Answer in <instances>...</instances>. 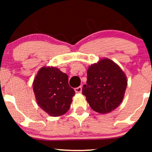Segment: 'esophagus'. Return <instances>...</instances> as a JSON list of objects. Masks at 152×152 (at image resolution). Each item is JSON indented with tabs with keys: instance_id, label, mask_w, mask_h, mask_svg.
Listing matches in <instances>:
<instances>
[{
	"instance_id": "esophagus-1",
	"label": "esophagus",
	"mask_w": 152,
	"mask_h": 152,
	"mask_svg": "<svg viewBox=\"0 0 152 152\" xmlns=\"http://www.w3.org/2000/svg\"><path fill=\"white\" fill-rule=\"evenodd\" d=\"M75 91H76V93H81L82 91V87L81 86H78L77 88H75Z\"/></svg>"
}]
</instances>
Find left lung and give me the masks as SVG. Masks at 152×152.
I'll return each mask as SVG.
<instances>
[{"label": "left lung", "mask_w": 152, "mask_h": 152, "mask_svg": "<svg viewBox=\"0 0 152 152\" xmlns=\"http://www.w3.org/2000/svg\"><path fill=\"white\" fill-rule=\"evenodd\" d=\"M126 86V77L119 66L104 58L89 66L82 93L94 111L106 114L119 106Z\"/></svg>", "instance_id": "8db88e82"}]
</instances>
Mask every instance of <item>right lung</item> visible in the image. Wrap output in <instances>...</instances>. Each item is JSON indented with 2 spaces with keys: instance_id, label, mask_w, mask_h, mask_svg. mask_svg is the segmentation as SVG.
<instances>
[{
  "instance_id": "right-lung-1",
  "label": "right lung",
  "mask_w": 152,
  "mask_h": 152,
  "mask_svg": "<svg viewBox=\"0 0 152 152\" xmlns=\"http://www.w3.org/2000/svg\"><path fill=\"white\" fill-rule=\"evenodd\" d=\"M33 87L38 106L50 116H61L69 111L75 91L65 73L54 67L41 68Z\"/></svg>"
}]
</instances>
